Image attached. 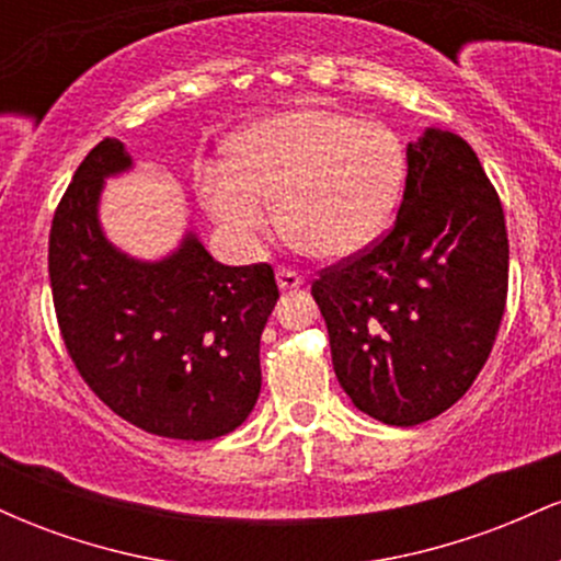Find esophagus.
<instances>
[{"mask_svg": "<svg viewBox=\"0 0 561 561\" xmlns=\"http://www.w3.org/2000/svg\"><path fill=\"white\" fill-rule=\"evenodd\" d=\"M276 285L279 289H295L302 285V276L298 272H293V268H276Z\"/></svg>", "mask_w": 561, "mask_h": 561, "instance_id": "obj_1", "label": "esophagus"}]
</instances>
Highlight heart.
Here are the masks:
<instances>
[{"instance_id": "heart-1", "label": "heart", "mask_w": 561, "mask_h": 561, "mask_svg": "<svg viewBox=\"0 0 561 561\" xmlns=\"http://www.w3.org/2000/svg\"><path fill=\"white\" fill-rule=\"evenodd\" d=\"M403 184V145L390 126L302 107L268 115L231 141V160L197 165L208 214L237 240L282 227L319 259H347L385 229Z\"/></svg>"}]
</instances>
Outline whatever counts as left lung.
I'll use <instances>...</instances> for the list:
<instances>
[{"mask_svg": "<svg viewBox=\"0 0 561 561\" xmlns=\"http://www.w3.org/2000/svg\"><path fill=\"white\" fill-rule=\"evenodd\" d=\"M396 224L319 272L311 295L353 405L396 427L472 388L506 308L504 208L465 139L427 128L405 147Z\"/></svg>", "mask_w": 561, "mask_h": 561, "instance_id": "1", "label": "left lung"}]
</instances>
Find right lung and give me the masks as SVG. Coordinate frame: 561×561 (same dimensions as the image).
Returning a JSON list of instances; mask_svg holds the SVG:
<instances>
[{
    "label": "right lung",
    "mask_w": 561,
    "mask_h": 561,
    "mask_svg": "<svg viewBox=\"0 0 561 561\" xmlns=\"http://www.w3.org/2000/svg\"><path fill=\"white\" fill-rule=\"evenodd\" d=\"M131 169L102 139L76 169L49 229V282L62 343L83 382L134 427L214 440L248 420L261 392V332L279 298L268 263L224 266L195 234L158 263L105 240V176Z\"/></svg>",
    "instance_id": "right-lung-1"
}]
</instances>
